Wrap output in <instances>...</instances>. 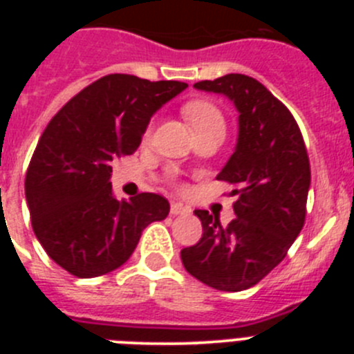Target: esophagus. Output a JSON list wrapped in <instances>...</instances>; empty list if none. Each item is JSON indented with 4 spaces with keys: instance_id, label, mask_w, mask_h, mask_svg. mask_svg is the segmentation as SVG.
<instances>
[{
    "instance_id": "34e87169",
    "label": "esophagus",
    "mask_w": 354,
    "mask_h": 354,
    "mask_svg": "<svg viewBox=\"0 0 354 354\" xmlns=\"http://www.w3.org/2000/svg\"><path fill=\"white\" fill-rule=\"evenodd\" d=\"M187 212H189V207H186V205H183V204H171V207H170L171 216L187 214Z\"/></svg>"
}]
</instances>
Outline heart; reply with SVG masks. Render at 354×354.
I'll use <instances>...</instances> for the list:
<instances>
[{
  "label": "heart",
  "instance_id": "heart-1",
  "mask_svg": "<svg viewBox=\"0 0 354 354\" xmlns=\"http://www.w3.org/2000/svg\"><path fill=\"white\" fill-rule=\"evenodd\" d=\"M184 117L192 124V127L196 131H202L214 124H221L223 126V115H221L220 108L214 106L209 101H192L187 102L183 108Z\"/></svg>",
  "mask_w": 354,
  "mask_h": 354
}]
</instances>
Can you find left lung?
I'll return each instance as SVG.
<instances>
[{"label":"left lung","mask_w":354,"mask_h":354,"mask_svg":"<svg viewBox=\"0 0 354 354\" xmlns=\"http://www.w3.org/2000/svg\"><path fill=\"white\" fill-rule=\"evenodd\" d=\"M195 88L223 93L239 111V138L218 180L232 184L234 218L195 211L202 237L183 248L189 274L218 290L237 292L274 270L301 232L310 187V161L298 122L287 106L245 74L198 81Z\"/></svg>","instance_id":"8db88e82"}]
</instances>
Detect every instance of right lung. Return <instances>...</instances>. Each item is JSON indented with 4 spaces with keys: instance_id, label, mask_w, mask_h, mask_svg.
Masks as SVG:
<instances>
[{
    "instance_id": "add662e5",
    "label": "right lung",
    "mask_w": 354,
    "mask_h": 354,
    "mask_svg": "<svg viewBox=\"0 0 354 354\" xmlns=\"http://www.w3.org/2000/svg\"><path fill=\"white\" fill-rule=\"evenodd\" d=\"M187 84L108 74L49 120L26 171L31 227L49 257L77 278L101 277L133 255L143 228L165 220L168 200L111 193V161L133 154L150 117Z\"/></svg>"
}]
</instances>
